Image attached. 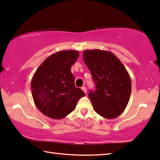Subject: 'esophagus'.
I'll use <instances>...</instances> for the list:
<instances>
[{"mask_svg":"<svg viewBox=\"0 0 160 160\" xmlns=\"http://www.w3.org/2000/svg\"><path fill=\"white\" fill-rule=\"evenodd\" d=\"M82 90H83V92H85V94L87 93V88H85V86H84V87H82Z\"/></svg>","mask_w":160,"mask_h":160,"instance_id":"esophagus-1","label":"esophagus"}]
</instances>
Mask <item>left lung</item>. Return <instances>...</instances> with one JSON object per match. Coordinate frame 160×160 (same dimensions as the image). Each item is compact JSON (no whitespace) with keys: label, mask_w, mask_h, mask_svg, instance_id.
Returning a JSON list of instances; mask_svg holds the SVG:
<instances>
[{"label":"left lung","mask_w":160,"mask_h":160,"mask_svg":"<svg viewBox=\"0 0 160 160\" xmlns=\"http://www.w3.org/2000/svg\"><path fill=\"white\" fill-rule=\"evenodd\" d=\"M83 59L96 85L89 97L94 110L105 118H114L125 110L131 93L130 75L111 51L85 50Z\"/></svg>","instance_id":"obj_1"}]
</instances>
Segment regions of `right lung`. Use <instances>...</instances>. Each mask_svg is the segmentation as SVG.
Wrapping results in <instances>:
<instances>
[{
  "label": "right lung",
  "instance_id": "add662e5",
  "mask_svg": "<svg viewBox=\"0 0 160 160\" xmlns=\"http://www.w3.org/2000/svg\"><path fill=\"white\" fill-rule=\"evenodd\" d=\"M79 56L75 50L60 51L42 62L32 77L31 90L37 109L53 119H61L76 107L85 95L75 85L71 67Z\"/></svg>",
  "mask_w": 160,
  "mask_h": 160
}]
</instances>
